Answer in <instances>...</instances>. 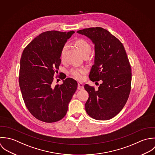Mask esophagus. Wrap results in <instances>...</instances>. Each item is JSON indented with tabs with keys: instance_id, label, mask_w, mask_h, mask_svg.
Here are the masks:
<instances>
[{
	"instance_id": "34e87169",
	"label": "esophagus",
	"mask_w": 155,
	"mask_h": 155,
	"mask_svg": "<svg viewBox=\"0 0 155 155\" xmlns=\"http://www.w3.org/2000/svg\"><path fill=\"white\" fill-rule=\"evenodd\" d=\"M84 89V85L81 83H78V90H83Z\"/></svg>"
}]
</instances>
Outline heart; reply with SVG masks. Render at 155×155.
<instances>
[{"label": "heart", "instance_id": "1", "mask_svg": "<svg viewBox=\"0 0 155 155\" xmlns=\"http://www.w3.org/2000/svg\"><path fill=\"white\" fill-rule=\"evenodd\" d=\"M75 44L78 47L80 53L83 57L89 56V54L92 51V47L88 41H87L85 39H78L75 42ZM67 48H68V47L66 45H64L62 47L61 51V58L62 61L64 58V56H65V53L67 50ZM86 72V69L84 68H80V69L74 68L71 70V74L74 78L80 80L83 78V75Z\"/></svg>", "mask_w": 155, "mask_h": 155}]
</instances>
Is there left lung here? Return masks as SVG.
Here are the masks:
<instances>
[{"mask_svg":"<svg viewBox=\"0 0 155 155\" xmlns=\"http://www.w3.org/2000/svg\"><path fill=\"white\" fill-rule=\"evenodd\" d=\"M77 33L89 38L94 45V61L89 78L101 82L97 91L84 85L89 95L86 111L94 119H111L123 109L130 91L131 68L124 46L102 28H90Z\"/></svg>","mask_w":155,"mask_h":155,"instance_id":"1","label":"left lung"}]
</instances>
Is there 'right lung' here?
Listing matches in <instances>:
<instances>
[{"mask_svg": "<svg viewBox=\"0 0 155 155\" xmlns=\"http://www.w3.org/2000/svg\"><path fill=\"white\" fill-rule=\"evenodd\" d=\"M75 31H47L35 38L24 49L19 85L25 105L37 119L53 123L63 119L78 84L71 78L52 86L55 72L61 63V51ZM63 77V80L66 78Z\"/></svg>", "mask_w": 155, "mask_h": 155, "instance_id": "right-lung-1", "label": "right lung"}]
</instances>
